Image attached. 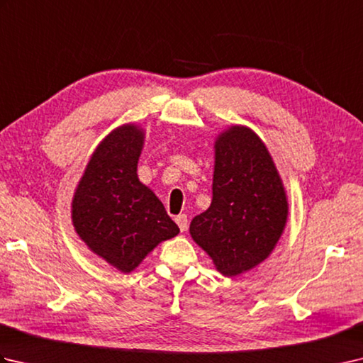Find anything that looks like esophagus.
I'll return each mask as SVG.
<instances>
[{
	"instance_id": "obj_1",
	"label": "esophagus",
	"mask_w": 363,
	"mask_h": 363,
	"mask_svg": "<svg viewBox=\"0 0 363 363\" xmlns=\"http://www.w3.org/2000/svg\"><path fill=\"white\" fill-rule=\"evenodd\" d=\"M174 221L177 223V226H179L181 233H184V230H187V228H189V220H187V215H186V213L177 215V217L174 218Z\"/></svg>"
}]
</instances>
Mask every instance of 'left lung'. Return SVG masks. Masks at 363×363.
<instances>
[{
    "label": "left lung",
    "instance_id": "left-lung-1",
    "mask_svg": "<svg viewBox=\"0 0 363 363\" xmlns=\"http://www.w3.org/2000/svg\"><path fill=\"white\" fill-rule=\"evenodd\" d=\"M212 203L191 220L190 234L225 276L264 262L287 221V196L264 142L233 126L215 142Z\"/></svg>",
    "mask_w": 363,
    "mask_h": 363
}]
</instances>
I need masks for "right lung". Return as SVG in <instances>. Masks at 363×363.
<instances>
[{"label":"right lung","mask_w":363,"mask_h":363,"mask_svg":"<svg viewBox=\"0 0 363 363\" xmlns=\"http://www.w3.org/2000/svg\"><path fill=\"white\" fill-rule=\"evenodd\" d=\"M143 133L125 125L91 156L73 198V225L89 248L123 273L179 233L164 204L137 177Z\"/></svg>","instance_id":"obj_1"}]
</instances>
